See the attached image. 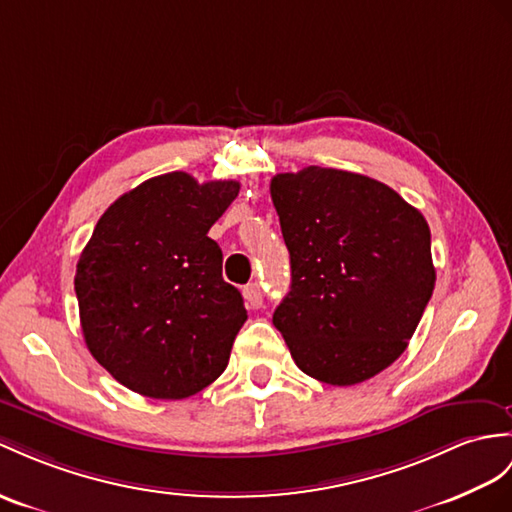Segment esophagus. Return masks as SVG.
I'll list each match as a JSON object with an SVG mask.
<instances>
[{"mask_svg":"<svg viewBox=\"0 0 512 512\" xmlns=\"http://www.w3.org/2000/svg\"><path fill=\"white\" fill-rule=\"evenodd\" d=\"M243 297L249 308H260L263 306V291H260L258 284H247L243 289Z\"/></svg>","mask_w":512,"mask_h":512,"instance_id":"esophagus-1","label":"esophagus"}]
</instances>
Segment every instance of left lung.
<instances>
[{
    "instance_id": "1",
    "label": "left lung",
    "mask_w": 512,
    "mask_h": 512,
    "mask_svg": "<svg viewBox=\"0 0 512 512\" xmlns=\"http://www.w3.org/2000/svg\"><path fill=\"white\" fill-rule=\"evenodd\" d=\"M291 291L273 326L306 376L352 386L393 365L426 310L436 271L430 228L391 186L306 167L271 180Z\"/></svg>"
}]
</instances>
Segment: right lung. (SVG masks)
Segmentation results:
<instances>
[{
  "label": "right lung",
  "mask_w": 512,
  "mask_h": 512,
  "mask_svg": "<svg viewBox=\"0 0 512 512\" xmlns=\"http://www.w3.org/2000/svg\"><path fill=\"white\" fill-rule=\"evenodd\" d=\"M239 189L171 171L99 217L76 269L80 323L93 358L130 391L184 400L228 367L247 310L208 230Z\"/></svg>",
  "instance_id": "add662e5"
}]
</instances>
